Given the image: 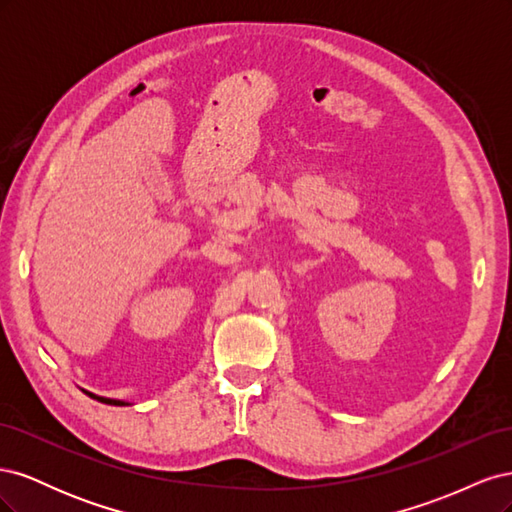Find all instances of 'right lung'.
<instances>
[{
	"mask_svg": "<svg viewBox=\"0 0 512 512\" xmlns=\"http://www.w3.org/2000/svg\"><path fill=\"white\" fill-rule=\"evenodd\" d=\"M91 395V393H89ZM91 397H96V395H91ZM98 401H102V404H111V406H123V401H115V399H104V397H96Z\"/></svg>",
	"mask_w": 512,
	"mask_h": 512,
	"instance_id": "obj_1",
	"label": "right lung"
}]
</instances>
